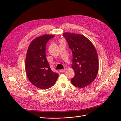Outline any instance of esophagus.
<instances>
[{"mask_svg": "<svg viewBox=\"0 0 121 121\" xmlns=\"http://www.w3.org/2000/svg\"><path fill=\"white\" fill-rule=\"evenodd\" d=\"M65 69H60V72L61 73H64L65 72Z\"/></svg>", "mask_w": 121, "mask_h": 121, "instance_id": "1", "label": "esophagus"}]
</instances>
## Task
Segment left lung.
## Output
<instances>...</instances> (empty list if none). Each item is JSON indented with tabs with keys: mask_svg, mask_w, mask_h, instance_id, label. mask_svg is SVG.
I'll return each instance as SVG.
<instances>
[{
	"mask_svg": "<svg viewBox=\"0 0 121 121\" xmlns=\"http://www.w3.org/2000/svg\"><path fill=\"white\" fill-rule=\"evenodd\" d=\"M63 35L73 53L72 68L75 76L71 82L75 87L83 88L92 83L97 75L99 64L96 49L83 35L65 32Z\"/></svg>",
	"mask_w": 121,
	"mask_h": 121,
	"instance_id": "1",
	"label": "left lung"
}]
</instances>
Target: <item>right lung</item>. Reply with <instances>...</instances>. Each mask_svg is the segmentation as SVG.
Wrapping results in <instances>:
<instances>
[{
    "label": "right lung",
    "instance_id": "right-lung-1",
    "mask_svg": "<svg viewBox=\"0 0 121 121\" xmlns=\"http://www.w3.org/2000/svg\"><path fill=\"white\" fill-rule=\"evenodd\" d=\"M54 35L45 34L31 42L26 56L25 69L30 82L39 88L46 89L53 86L58 74L51 69L46 58V44Z\"/></svg>",
    "mask_w": 121,
    "mask_h": 121
}]
</instances>
